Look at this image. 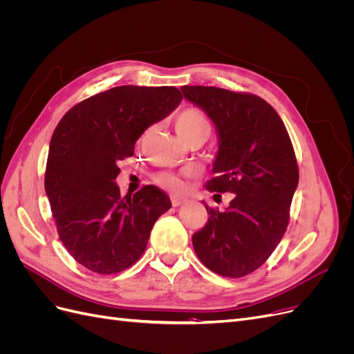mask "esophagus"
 Here are the masks:
<instances>
[{
    "label": "esophagus",
    "instance_id": "obj_1",
    "mask_svg": "<svg viewBox=\"0 0 354 354\" xmlns=\"http://www.w3.org/2000/svg\"><path fill=\"white\" fill-rule=\"evenodd\" d=\"M185 202H186L185 198H180L178 195H171V203H173V207H180L181 203Z\"/></svg>",
    "mask_w": 354,
    "mask_h": 354
}]
</instances>
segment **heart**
I'll return each instance as SVG.
<instances>
[{
  "label": "heart",
  "instance_id": "b5f03b06",
  "mask_svg": "<svg viewBox=\"0 0 354 354\" xmlns=\"http://www.w3.org/2000/svg\"><path fill=\"white\" fill-rule=\"evenodd\" d=\"M174 125H176V130L178 133V136L183 138V140H187L189 137H194L198 134H203L208 137V134L211 131L209 118L201 109H196V108H187V109H183L181 112H178L176 120H174ZM155 181L162 187L174 189V190L183 189V183H181L177 177L167 174V173L156 174Z\"/></svg>",
  "mask_w": 354,
  "mask_h": 354
}]
</instances>
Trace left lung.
Instances as JSON below:
<instances>
[{
	"label": "left lung",
	"mask_w": 354,
	"mask_h": 354,
	"mask_svg": "<svg viewBox=\"0 0 354 354\" xmlns=\"http://www.w3.org/2000/svg\"><path fill=\"white\" fill-rule=\"evenodd\" d=\"M181 91L217 128L216 177L207 190L216 192L214 199L232 194L226 209L205 205L208 221L192 236L195 252L214 273L246 276L266 263L288 227L298 186L291 138L281 116L259 95L203 85Z\"/></svg>",
	"instance_id": "1"
}]
</instances>
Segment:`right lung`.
<instances>
[{"label": "right lung", "mask_w": 354, "mask_h": 354, "mask_svg": "<svg viewBox=\"0 0 354 354\" xmlns=\"http://www.w3.org/2000/svg\"><path fill=\"white\" fill-rule=\"evenodd\" d=\"M183 100L176 87L121 85L69 109L51 136L46 194L62 243L99 274L131 267L146 250L155 221L171 208L156 186L124 198L118 162L134 153L146 128Z\"/></svg>", "instance_id": "obj_1"}]
</instances>
